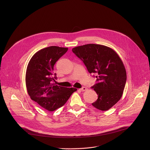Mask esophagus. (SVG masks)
Listing matches in <instances>:
<instances>
[{
	"instance_id": "obj_1",
	"label": "esophagus",
	"mask_w": 150,
	"mask_h": 150,
	"mask_svg": "<svg viewBox=\"0 0 150 150\" xmlns=\"http://www.w3.org/2000/svg\"><path fill=\"white\" fill-rule=\"evenodd\" d=\"M87 88L85 87H82L80 90H81V91H85V90H87Z\"/></svg>"
}]
</instances>
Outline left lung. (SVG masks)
I'll return each instance as SVG.
<instances>
[{
  "mask_svg": "<svg viewBox=\"0 0 150 150\" xmlns=\"http://www.w3.org/2000/svg\"><path fill=\"white\" fill-rule=\"evenodd\" d=\"M90 74H96L97 82L91 87L98 95L92 103L96 109L106 111L121 98L126 82L125 66L117 53L103 45L88 44L72 49Z\"/></svg>",
  "mask_w": 150,
  "mask_h": 150,
  "instance_id": "1",
  "label": "left lung"
}]
</instances>
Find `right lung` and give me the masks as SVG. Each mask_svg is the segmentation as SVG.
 Instances as JSON below:
<instances>
[{
    "instance_id": "obj_1",
    "label": "right lung",
    "mask_w": 150,
    "mask_h": 150,
    "mask_svg": "<svg viewBox=\"0 0 150 150\" xmlns=\"http://www.w3.org/2000/svg\"><path fill=\"white\" fill-rule=\"evenodd\" d=\"M68 50L58 46L41 49L33 56L27 68L25 82L28 95L41 108L50 112L63 106L77 90L53 83L57 78L53 72L54 64Z\"/></svg>"
}]
</instances>
